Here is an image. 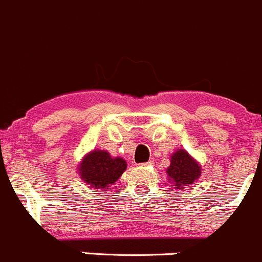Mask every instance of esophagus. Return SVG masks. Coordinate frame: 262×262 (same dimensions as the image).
<instances>
[{
    "label": "esophagus",
    "mask_w": 262,
    "mask_h": 262,
    "mask_svg": "<svg viewBox=\"0 0 262 262\" xmlns=\"http://www.w3.org/2000/svg\"><path fill=\"white\" fill-rule=\"evenodd\" d=\"M153 165V161H148V162L142 163V166H152Z\"/></svg>",
    "instance_id": "1"
}]
</instances>
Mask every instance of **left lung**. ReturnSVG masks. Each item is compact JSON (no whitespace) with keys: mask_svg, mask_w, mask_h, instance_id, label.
Returning <instances> with one entry per match:
<instances>
[{"mask_svg":"<svg viewBox=\"0 0 262 262\" xmlns=\"http://www.w3.org/2000/svg\"><path fill=\"white\" fill-rule=\"evenodd\" d=\"M200 166L191 158V156L184 149L176 150L171 157V165L167 168L170 181L178 189L187 186L198 180L200 176Z\"/></svg>","mask_w":262,"mask_h":262,"instance_id":"1","label":"left lung"}]
</instances>
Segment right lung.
Instances as JSON below:
<instances>
[{"mask_svg":"<svg viewBox=\"0 0 262 262\" xmlns=\"http://www.w3.org/2000/svg\"><path fill=\"white\" fill-rule=\"evenodd\" d=\"M126 162L120 157L113 158L105 150H92L81 163L82 180L95 189H106L125 171Z\"/></svg>","mask_w":262,"mask_h":262,"instance_id":"right-lung-1","label":"right lung"}]
</instances>
